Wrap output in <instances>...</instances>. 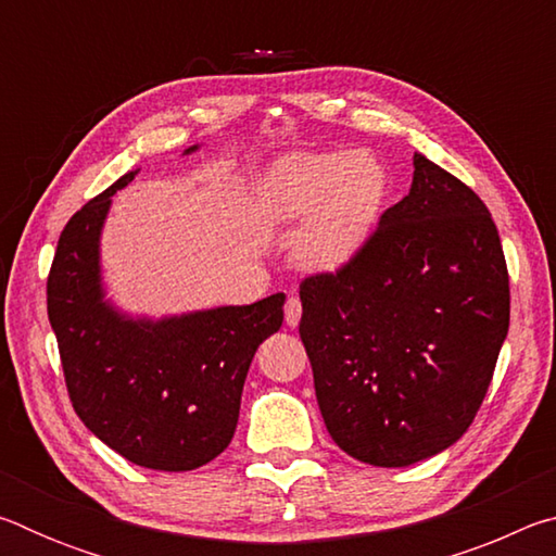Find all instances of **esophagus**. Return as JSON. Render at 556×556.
I'll use <instances>...</instances> for the list:
<instances>
[{
  "mask_svg": "<svg viewBox=\"0 0 556 556\" xmlns=\"http://www.w3.org/2000/svg\"><path fill=\"white\" fill-rule=\"evenodd\" d=\"M285 321H287V326H296L301 321V301H299V296H289L287 299Z\"/></svg>",
  "mask_w": 556,
  "mask_h": 556,
  "instance_id": "obj_1",
  "label": "esophagus"
}]
</instances>
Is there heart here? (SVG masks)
<instances>
[{"label": "heart", "mask_w": 556, "mask_h": 556, "mask_svg": "<svg viewBox=\"0 0 556 556\" xmlns=\"http://www.w3.org/2000/svg\"><path fill=\"white\" fill-rule=\"evenodd\" d=\"M388 195V174L368 154H287L257 188V215L271 228L304 220L294 255L312 269L345 265L368 240Z\"/></svg>", "instance_id": "heart-1"}]
</instances>
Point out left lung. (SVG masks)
I'll list each match as a JSON object with an SVG mask.
<instances>
[{
    "label": "left lung",
    "instance_id": "left-lung-1",
    "mask_svg": "<svg viewBox=\"0 0 556 556\" xmlns=\"http://www.w3.org/2000/svg\"><path fill=\"white\" fill-rule=\"evenodd\" d=\"M299 296L318 409L348 456L402 468L466 434L510 326L501 235L466 184L414 154L409 193Z\"/></svg>",
    "mask_w": 556,
    "mask_h": 556
}]
</instances>
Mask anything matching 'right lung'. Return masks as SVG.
Instances as JSON below:
<instances>
[{
	"label": "right lung",
	"mask_w": 556,
	"mask_h": 556,
	"mask_svg": "<svg viewBox=\"0 0 556 556\" xmlns=\"http://www.w3.org/2000/svg\"><path fill=\"white\" fill-rule=\"evenodd\" d=\"M135 176L117 178L63 228L46 285L49 321L83 425L131 464L178 473L228 448L250 363L279 331L285 294L159 321L112 306L100 275V235L112 195Z\"/></svg>",
	"instance_id": "1"
}]
</instances>
